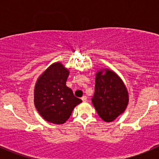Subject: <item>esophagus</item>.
Instances as JSON below:
<instances>
[{"mask_svg":"<svg viewBox=\"0 0 159 159\" xmlns=\"http://www.w3.org/2000/svg\"><path fill=\"white\" fill-rule=\"evenodd\" d=\"M82 100L84 101V102H86L87 100H88V97L86 96V95H84V96L82 97Z\"/></svg>","mask_w":159,"mask_h":159,"instance_id":"34e87169","label":"esophagus"}]
</instances>
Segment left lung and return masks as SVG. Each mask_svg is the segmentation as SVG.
<instances>
[{
  "instance_id": "left-lung-1",
  "label": "left lung",
  "mask_w": 159,
  "mask_h": 159,
  "mask_svg": "<svg viewBox=\"0 0 159 159\" xmlns=\"http://www.w3.org/2000/svg\"><path fill=\"white\" fill-rule=\"evenodd\" d=\"M92 101L99 117L111 123L126 110L129 102L128 91L115 71L103 68L95 74V94Z\"/></svg>"
}]
</instances>
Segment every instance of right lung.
I'll list each match as a JSON object with an SVG mask.
<instances>
[{"label":"right lung","mask_w":159,"mask_h":159,"mask_svg":"<svg viewBox=\"0 0 159 159\" xmlns=\"http://www.w3.org/2000/svg\"><path fill=\"white\" fill-rule=\"evenodd\" d=\"M69 71L61 63L55 62L38 77L34 88V105L43 119L63 124L73 109L82 102L67 87Z\"/></svg>","instance_id":"right-lung-1"}]
</instances>
